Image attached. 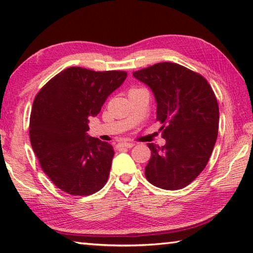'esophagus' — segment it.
Here are the masks:
<instances>
[{
  "instance_id": "1",
  "label": "esophagus",
  "mask_w": 253,
  "mask_h": 253,
  "mask_svg": "<svg viewBox=\"0 0 253 253\" xmlns=\"http://www.w3.org/2000/svg\"><path fill=\"white\" fill-rule=\"evenodd\" d=\"M132 146H135V143L132 142H123L118 144V147H126V148H131Z\"/></svg>"
}]
</instances>
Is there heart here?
Listing matches in <instances>:
<instances>
[{"label": "heart", "mask_w": 253, "mask_h": 253, "mask_svg": "<svg viewBox=\"0 0 253 253\" xmlns=\"http://www.w3.org/2000/svg\"><path fill=\"white\" fill-rule=\"evenodd\" d=\"M131 90H136V88H134V89H131ZM131 90H130V91H131Z\"/></svg>", "instance_id": "obj_1"}]
</instances>
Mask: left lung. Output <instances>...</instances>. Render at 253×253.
I'll use <instances>...</instances> for the list:
<instances>
[{
    "label": "left lung",
    "mask_w": 253,
    "mask_h": 253,
    "mask_svg": "<svg viewBox=\"0 0 253 253\" xmlns=\"http://www.w3.org/2000/svg\"><path fill=\"white\" fill-rule=\"evenodd\" d=\"M132 76L151 88L164 146L152 152L147 181L164 190H179L199 176L211 156L219 128V106L202 76L177 63L161 62Z\"/></svg>",
    "instance_id": "left-lung-1"
}]
</instances>
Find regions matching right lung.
Here are the masks:
<instances>
[{
  "mask_svg": "<svg viewBox=\"0 0 253 253\" xmlns=\"http://www.w3.org/2000/svg\"><path fill=\"white\" fill-rule=\"evenodd\" d=\"M125 71L67 68L51 79L33 101L30 140L43 172L71 195H90L109 176L114 148L88 135L89 118L100 113Z\"/></svg>",
  "mask_w": 253,
  "mask_h": 253,
  "instance_id": "obj_1",
  "label": "right lung"
}]
</instances>
